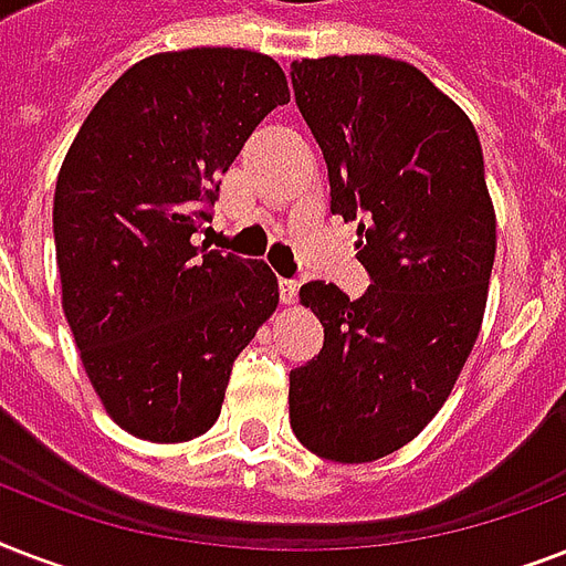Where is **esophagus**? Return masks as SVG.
Instances as JSON below:
<instances>
[{"instance_id": "esophagus-1", "label": "esophagus", "mask_w": 566, "mask_h": 566, "mask_svg": "<svg viewBox=\"0 0 566 566\" xmlns=\"http://www.w3.org/2000/svg\"><path fill=\"white\" fill-rule=\"evenodd\" d=\"M279 293H282L284 305H291L296 300V293H300V282H293V279H282L279 282Z\"/></svg>"}]
</instances>
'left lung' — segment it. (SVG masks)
I'll list each match as a JSON object with an SVG mask.
<instances>
[{
	"instance_id": "8db88e82",
	"label": "left lung",
	"mask_w": 566,
	"mask_h": 566,
	"mask_svg": "<svg viewBox=\"0 0 566 566\" xmlns=\"http://www.w3.org/2000/svg\"><path fill=\"white\" fill-rule=\"evenodd\" d=\"M293 93L323 149L332 213L358 220L373 284H302L326 340L291 373V426L314 455L367 464L411 443L482 332L496 213L473 123L408 61L302 57Z\"/></svg>"
}]
</instances>
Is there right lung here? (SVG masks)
Here are the masks:
<instances>
[{"instance_id": "right-lung-1", "label": "right lung", "mask_w": 566, "mask_h": 566, "mask_svg": "<svg viewBox=\"0 0 566 566\" xmlns=\"http://www.w3.org/2000/svg\"><path fill=\"white\" fill-rule=\"evenodd\" d=\"M291 102L252 49L158 52L93 105L55 185L61 305L119 429L181 443L220 417L231 364L279 305L264 261L196 247L220 176Z\"/></svg>"}]
</instances>
